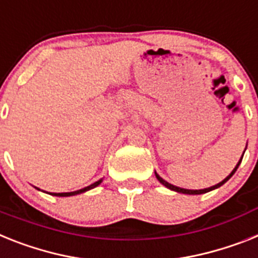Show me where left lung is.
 I'll return each instance as SVG.
<instances>
[{
	"label": "left lung",
	"instance_id": "left-lung-1",
	"mask_svg": "<svg viewBox=\"0 0 258 258\" xmlns=\"http://www.w3.org/2000/svg\"><path fill=\"white\" fill-rule=\"evenodd\" d=\"M243 156H244V155H243ZM241 160H243V157H241V159H240V161L237 162V165H236V166H235V169H233L232 172H231V174H229V176L227 177V178H224V179H223L222 182H219V183H218V185H215V186H211V187H207V189H203V190H187V189H182V187H177V186L172 185V183L166 182L165 179H162L161 177H160L159 174H157V173H155V174H156V178L159 179V181H160V182L162 183V185H164V186H166V187H168V189L173 190V191H177V192H182V194H203V192L211 191V190L216 189V187H220V186H222L223 183H224V182H227V181H228V179L231 178V177H232L233 174H235L236 169H237V168H239V165H240V162H241Z\"/></svg>",
	"mask_w": 258,
	"mask_h": 258
}]
</instances>
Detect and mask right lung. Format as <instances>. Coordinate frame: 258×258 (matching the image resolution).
Wrapping results in <instances>:
<instances>
[{
    "instance_id": "1",
    "label": "right lung",
    "mask_w": 258,
    "mask_h": 258,
    "mask_svg": "<svg viewBox=\"0 0 258 258\" xmlns=\"http://www.w3.org/2000/svg\"><path fill=\"white\" fill-rule=\"evenodd\" d=\"M101 182H102V179H99V181H97V182L92 183V185L86 186V187H84V189L77 190V191H71V192H51V196H56V197H71V196H76V194H81V192L86 191V190H90V189H93V187H96V186H98Z\"/></svg>"
}]
</instances>
